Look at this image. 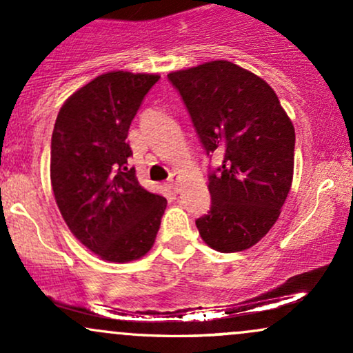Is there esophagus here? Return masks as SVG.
<instances>
[{
  "label": "esophagus",
  "instance_id": "1",
  "mask_svg": "<svg viewBox=\"0 0 353 353\" xmlns=\"http://www.w3.org/2000/svg\"><path fill=\"white\" fill-rule=\"evenodd\" d=\"M169 188H171L174 192H179V188H181V177L176 176V174H172L171 177H169Z\"/></svg>",
  "mask_w": 353,
  "mask_h": 353
}]
</instances>
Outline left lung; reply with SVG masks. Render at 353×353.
I'll use <instances>...</instances> for the list:
<instances>
[{
	"label": "left lung",
	"mask_w": 353,
	"mask_h": 353,
	"mask_svg": "<svg viewBox=\"0 0 353 353\" xmlns=\"http://www.w3.org/2000/svg\"><path fill=\"white\" fill-rule=\"evenodd\" d=\"M168 78L205 152L224 156L209 174L210 210L196 221L202 241L219 252L250 249L277 222L292 185V121L264 79L230 61Z\"/></svg>",
	"instance_id": "8db88e82"
}]
</instances>
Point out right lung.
Masks as SVG:
<instances>
[{"label": "right lung", "mask_w": 353, "mask_h": 353, "mask_svg": "<svg viewBox=\"0 0 353 353\" xmlns=\"http://www.w3.org/2000/svg\"><path fill=\"white\" fill-rule=\"evenodd\" d=\"M159 74L111 71L72 92L51 137V185L61 216L83 245L108 262L151 250L168 201L139 184L125 143Z\"/></svg>", "instance_id": "right-lung-1"}]
</instances>
